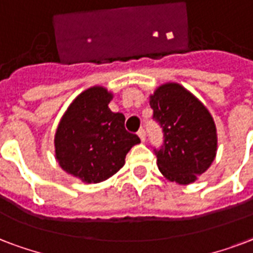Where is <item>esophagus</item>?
I'll return each mask as SVG.
<instances>
[{"mask_svg":"<svg viewBox=\"0 0 253 253\" xmlns=\"http://www.w3.org/2000/svg\"><path fill=\"white\" fill-rule=\"evenodd\" d=\"M137 134H138V137H140V140L142 141V142H145V140H146V132H145L144 129H140Z\"/></svg>","mask_w":253,"mask_h":253,"instance_id":"1","label":"esophagus"}]
</instances>
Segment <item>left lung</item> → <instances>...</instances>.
I'll use <instances>...</instances> for the list:
<instances>
[{"label": "left lung", "instance_id": "obj_1", "mask_svg": "<svg viewBox=\"0 0 253 253\" xmlns=\"http://www.w3.org/2000/svg\"><path fill=\"white\" fill-rule=\"evenodd\" d=\"M149 103L165 136L164 146L156 150L158 169L170 182L193 183L216 157L218 134L211 113L198 97L174 82L156 88Z\"/></svg>", "mask_w": 253, "mask_h": 253}]
</instances>
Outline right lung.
<instances>
[{
	"label": "right lung",
	"instance_id": "obj_1",
	"mask_svg": "<svg viewBox=\"0 0 253 253\" xmlns=\"http://www.w3.org/2000/svg\"><path fill=\"white\" fill-rule=\"evenodd\" d=\"M112 99L103 85L88 88L72 100L56 128V161L85 183L112 177L124 166L129 150L140 144L138 136L126 132L124 115L109 109Z\"/></svg>",
	"mask_w": 253,
	"mask_h": 253
}]
</instances>
